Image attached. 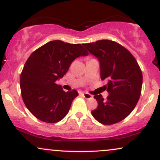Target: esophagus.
Segmentation results:
<instances>
[{
	"mask_svg": "<svg viewBox=\"0 0 160 160\" xmlns=\"http://www.w3.org/2000/svg\"><path fill=\"white\" fill-rule=\"evenodd\" d=\"M82 96H83L84 98L86 99H92L93 98L92 95L89 94V93H82Z\"/></svg>",
	"mask_w": 160,
	"mask_h": 160,
	"instance_id": "1",
	"label": "esophagus"
}]
</instances>
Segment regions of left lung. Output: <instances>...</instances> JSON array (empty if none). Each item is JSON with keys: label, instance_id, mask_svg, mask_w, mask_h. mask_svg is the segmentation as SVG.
<instances>
[{"label": "left lung", "instance_id": "1", "mask_svg": "<svg viewBox=\"0 0 160 160\" xmlns=\"http://www.w3.org/2000/svg\"><path fill=\"white\" fill-rule=\"evenodd\" d=\"M98 58L100 76L108 81L104 86L109 93L94 96L98 107L92 111L100 123L111 125L120 122L131 113L138 102L142 87V72L131 52L122 45L109 40L82 44Z\"/></svg>", "mask_w": 160, "mask_h": 160}]
</instances>
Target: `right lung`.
I'll return each instance as SVG.
<instances>
[{"label":"right lung","instance_id":"1","mask_svg":"<svg viewBox=\"0 0 160 160\" xmlns=\"http://www.w3.org/2000/svg\"><path fill=\"white\" fill-rule=\"evenodd\" d=\"M88 55L81 44L58 40L47 43L31 54L20 76V88L24 103L36 118L54 123L67 115L78 92H65L56 81L67 73L75 58Z\"/></svg>","mask_w":160,"mask_h":160}]
</instances>
